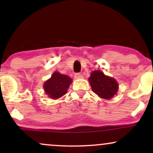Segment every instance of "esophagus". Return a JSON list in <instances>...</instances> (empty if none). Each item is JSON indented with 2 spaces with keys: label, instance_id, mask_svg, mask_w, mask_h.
Segmentation results:
<instances>
[{
  "label": "esophagus",
  "instance_id": "esophagus-1",
  "mask_svg": "<svg viewBox=\"0 0 153 153\" xmlns=\"http://www.w3.org/2000/svg\"><path fill=\"white\" fill-rule=\"evenodd\" d=\"M74 78L75 79H82L83 78V75L80 74V73H75L74 75Z\"/></svg>",
  "mask_w": 153,
  "mask_h": 153
}]
</instances>
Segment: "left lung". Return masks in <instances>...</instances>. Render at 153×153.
<instances>
[{
  "instance_id": "left-lung-1",
  "label": "left lung",
  "mask_w": 153,
  "mask_h": 153,
  "mask_svg": "<svg viewBox=\"0 0 153 153\" xmlns=\"http://www.w3.org/2000/svg\"><path fill=\"white\" fill-rule=\"evenodd\" d=\"M88 80L93 92L102 99H111L118 91L119 85L117 80L104 75L101 71H93Z\"/></svg>"
}]
</instances>
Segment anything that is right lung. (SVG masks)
<instances>
[{
  "label": "right lung",
  "instance_id": "obj_1",
  "mask_svg": "<svg viewBox=\"0 0 153 153\" xmlns=\"http://www.w3.org/2000/svg\"><path fill=\"white\" fill-rule=\"evenodd\" d=\"M73 82L71 78L59 72H54L51 78L44 83V89L49 97L57 99L64 96Z\"/></svg>",
  "mask_w": 153,
  "mask_h": 153
}]
</instances>
